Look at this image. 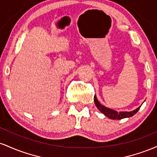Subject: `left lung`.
<instances>
[{"label":"left lung","instance_id":"obj_1","mask_svg":"<svg viewBox=\"0 0 157 157\" xmlns=\"http://www.w3.org/2000/svg\"><path fill=\"white\" fill-rule=\"evenodd\" d=\"M94 103L97 109L100 110L104 115H105L106 117H108L110 119H112V120H122L123 118L130 117L134 116L141 107V106H140L137 109L132 111H120V112H118V111L109 109V108L102 105L97 99L96 95H94Z\"/></svg>","mask_w":157,"mask_h":157}]
</instances>
